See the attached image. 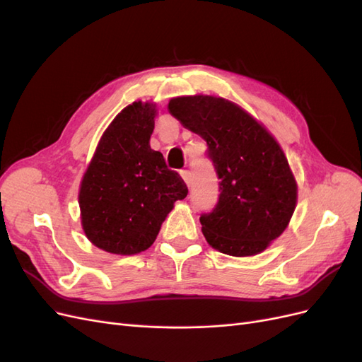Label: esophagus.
<instances>
[{
  "mask_svg": "<svg viewBox=\"0 0 362 362\" xmlns=\"http://www.w3.org/2000/svg\"><path fill=\"white\" fill-rule=\"evenodd\" d=\"M181 177H182V180L185 181V184L190 185V182H192V172H190V170H187V169L181 170Z\"/></svg>",
  "mask_w": 362,
  "mask_h": 362,
  "instance_id": "34e87169",
  "label": "esophagus"
}]
</instances>
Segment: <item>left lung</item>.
Masks as SVG:
<instances>
[{
    "label": "left lung",
    "instance_id": "1",
    "mask_svg": "<svg viewBox=\"0 0 362 362\" xmlns=\"http://www.w3.org/2000/svg\"><path fill=\"white\" fill-rule=\"evenodd\" d=\"M169 112L206 141V158L221 180L217 204L199 218L206 242L233 257L264 250L287 228L298 198L276 140L222 98H173Z\"/></svg>",
    "mask_w": 362,
    "mask_h": 362
}]
</instances>
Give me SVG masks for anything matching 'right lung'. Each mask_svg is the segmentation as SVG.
Masks as SVG:
<instances>
[{"mask_svg":"<svg viewBox=\"0 0 362 362\" xmlns=\"http://www.w3.org/2000/svg\"><path fill=\"white\" fill-rule=\"evenodd\" d=\"M156 110L133 103L100 140L80 189L83 229L100 249L117 255L146 250L161 223L189 193L178 172L151 149Z\"/></svg>","mask_w":362,"mask_h":362,"instance_id":"1","label":"right lung"}]
</instances>
